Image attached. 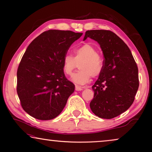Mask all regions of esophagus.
<instances>
[{
    "instance_id": "1",
    "label": "esophagus",
    "mask_w": 152,
    "mask_h": 152,
    "mask_svg": "<svg viewBox=\"0 0 152 152\" xmlns=\"http://www.w3.org/2000/svg\"><path fill=\"white\" fill-rule=\"evenodd\" d=\"M82 89H83L82 87H81L80 86H77V85H76V86H75V90H76V91H82Z\"/></svg>"
}]
</instances>
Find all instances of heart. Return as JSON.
<instances>
[{
  "mask_svg": "<svg viewBox=\"0 0 152 152\" xmlns=\"http://www.w3.org/2000/svg\"><path fill=\"white\" fill-rule=\"evenodd\" d=\"M75 56L66 54L63 58V71L69 76L80 65V70L72 77L73 82L80 85L89 83L91 77L100 75L104 69V59L98 54L97 49L90 44H85L74 50Z\"/></svg>",
  "mask_w": 152,
  "mask_h": 152,
  "instance_id": "1",
  "label": "heart"
}]
</instances>
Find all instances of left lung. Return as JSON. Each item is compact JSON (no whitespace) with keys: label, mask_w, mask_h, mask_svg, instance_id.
Masks as SVG:
<instances>
[{"label":"left lung","mask_w":152,"mask_h":152,"mask_svg":"<svg viewBox=\"0 0 152 152\" xmlns=\"http://www.w3.org/2000/svg\"><path fill=\"white\" fill-rule=\"evenodd\" d=\"M90 37L100 44L104 54V69L93 86L90 103L93 113L111 119L132 105L139 86L138 67L129 47L110 30L86 31L83 41Z\"/></svg>","instance_id":"1"}]
</instances>
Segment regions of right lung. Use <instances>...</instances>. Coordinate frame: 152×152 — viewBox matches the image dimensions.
Segmentation results:
<instances>
[{
    "label": "right lung",
    "mask_w": 152,
    "mask_h": 152,
    "mask_svg": "<svg viewBox=\"0 0 152 152\" xmlns=\"http://www.w3.org/2000/svg\"><path fill=\"white\" fill-rule=\"evenodd\" d=\"M82 36L70 30H50L28 46L17 72V94L28 115L48 121L61 113L75 91V85L63 72V58Z\"/></svg>",
    "instance_id": "1"
}]
</instances>
